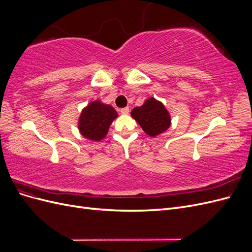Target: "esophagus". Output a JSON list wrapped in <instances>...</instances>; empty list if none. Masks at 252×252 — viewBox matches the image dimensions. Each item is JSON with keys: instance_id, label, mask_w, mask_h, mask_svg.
<instances>
[{"instance_id": "esophagus-1", "label": "esophagus", "mask_w": 252, "mask_h": 252, "mask_svg": "<svg viewBox=\"0 0 252 252\" xmlns=\"http://www.w3.org/2000/svg\"><path fill=\"white\" fill-rule=\"evenodd\" d=\"M120 112H121L122 114H128V113H129V108H128V107L121 108V109H120Z\"/></svg>"}]
</instances>
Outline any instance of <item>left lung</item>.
Returning <instances> with one entry per match:
<instances>
[{
  "instance_id": "obj_1",
  "label": "left lung",
  "mask_w": 252,
  "mask_h": 252,
  "mask_svg": "<svg viewBox=\"0 0 252 252\" xmlns=\"http://www.w3.org/2000/svg\"><path fill=\"white\" fill-rule=\"evenodd\" d=\"M131 117L138 122L143 130L150 136L161 134L170 127V114L165 106L150 97L145 103L131 111Z\"/></svg>"
}]
</instances>
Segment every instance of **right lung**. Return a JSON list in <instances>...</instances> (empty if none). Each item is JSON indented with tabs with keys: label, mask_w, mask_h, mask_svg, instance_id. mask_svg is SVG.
<instances>
[{
	"label": "right lung",
	"mask_w": 252,
	"mask_h": 252,
	"mask_svg": "<svg viewBox=\"0 0 252 252\" xmlns=\"http://www.w3.org/2000/svg\"><path fill=\"white\" fill-rule=\"evenodd\" d=\"M117 117V111L110 105H105L100 101L91 102L81 113L80 132L88 140L101 141L107 134L109 126Z\"/></svg>",
	"instance_id": "add662e5"
}]
</instances>
